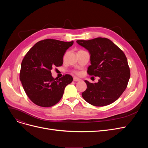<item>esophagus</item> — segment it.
Masks as SVG:
<instances>
[{
    "label": "esophagus",
    "instance_id": "esophagus-1",
    "mask_svg": "<svg viewBox=\"0 0 148 148\" xmlns=\"http://www.w3.org/2000/svg\"><path fill=\"white\" fill-rule=\"evenodd\" d=\"M73 80L74 81V82H80V81H81V80L80 79H79V78H77V77H74L73 78Z\"/></svg>",
    "mask_w": 148,
    "mask_h": 148
}]
</instances>
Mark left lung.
Here are the masks:
<instances>
[{
  "mask_svg": "<svg viewBox=\"0 0 148 148\" xmlns=\"http://www.w3.org/2000/svg\"><path fill=\"white\" fill-rule=\"evenodd\" d=\"M77 42L90 53V75L99 77L98 83L87 80V89L82 97L90 104L101 107L114 102L127 88L130 70L125 54L112 41L106 38L90 40H77Z\"/></svg>",
  "mask_w": 148,
  "mask_h": 148,
  "instance_id": "obj_1",
  "label": "left lung"
}]
</instances>
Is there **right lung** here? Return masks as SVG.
I'll list each match as a JSON object with an SVG mask.
<instances>
[{
  "label": "right lung",
  "instance_id": "add662e5",
  "mask_svg": "<svg viewBox=\"0 0 148 148\" xmlns=\"http://www.w3.org/2000/svg\"><path fill=\"white\" fill-rule=\"evenodd\" d=\"M73 43L46 39L36 43L23 58L20 80L26 95L36 105H55L63 96L65 87L73 82L69 74L54 79L51 70L62 65L64 54Z\"/></svg>",
  "mask_w": 148,
  "mask_h": 148
}]
</instances>
